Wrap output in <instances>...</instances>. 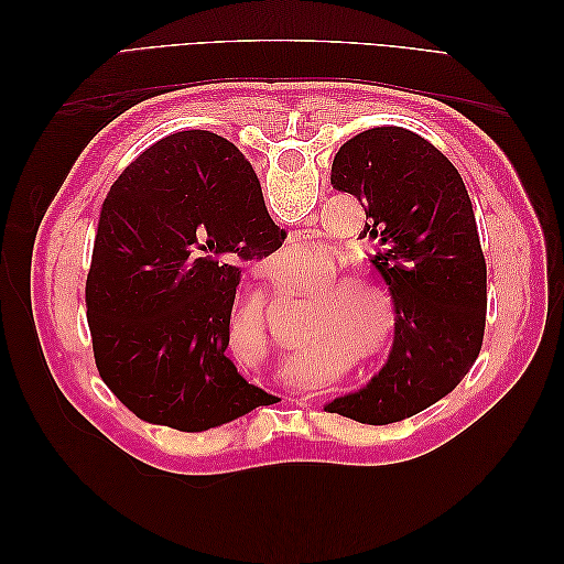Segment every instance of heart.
<instances>
[{
  "label": "heart",
  "mask_w": 564,
  "mask_h": 564,
  "mask_svg": "<svg viewBox=\"0 0 564 564\" xmlns=\"http://www.w3.org/2000/svg\"><path fill=\"white\" fill-rule=\"evenodd\" d=\"M340 265L344 263H340L338 251L324 249L317 256L311 275L327 280L317 282L308 303H305L308 319L334 350H357V357L365 362L379 360L398 334V303L386 284L369 275V272L346 270L334 276L333 272L340 270ZM228 334L232 344H242L261 357L268 355L272 338L263 299H256L237 311L230 319ZM308 367V348H299L289 371H292L294 379H301Z\"/></svg>",
  "instance_id": "b5f03b06"
}]
</instances>
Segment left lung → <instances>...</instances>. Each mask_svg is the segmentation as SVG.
<instances>
[{"label": "left lung", "mask_w": 564, "mask_h": 564, "mask_svg": "<svg viewBox=\"0 0 564 564\" xmlns=\"http://www.w3.org/2000/svg\"><path fill=\"white\" fill-rule=\"evenodd\" d=\"M332 185L362 202L360 237L398 303L388 365L367 388L327 412L386 425L423 412L460 383L482 348L487 265L475 214L456 166L402 127L357 133L340 145Z\"/></svg>", "instance_id": "left-lung-1"}]
</instances>
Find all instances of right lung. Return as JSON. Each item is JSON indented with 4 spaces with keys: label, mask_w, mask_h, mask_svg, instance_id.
Masks as SVG:
<instances>
[{
    "label": "right lung",
    "mask_w": 564,
    "mask_h": 564,
    "mask_svg": "<svg viewBox=\"0 0 564 564\" xmlns=\"http://www.w3.org/2000/svg\"><path fill=\"white\" fill-rule=\"evenodd\" d=\"M230 141L181 131L135 158L100 207L87 322L100 379L139 419L202 433L275 395L228 360L240 263L284 242Z\"/></svg>",
    "instance_id": "add662e5"
}]
</instances>
